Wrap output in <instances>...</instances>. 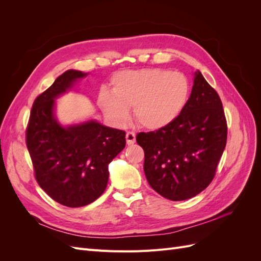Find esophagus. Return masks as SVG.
<instances>
[{
  "instance_id": "34e87169",
  "label": "esophagus",
  "mask_w": 261,
  "mask_h": 261,
  "mask_svg": "<svg viewBox=\"0 0 261 261\" xmlns=\"http://www.w3.org/2000/svg\"><path fill=\"white\" fill-rule=\"evenodd\" d=\"M136 141V135L134 132H127L126 133V143L127 145H133Z\"/></svg>"
}]
</instances>
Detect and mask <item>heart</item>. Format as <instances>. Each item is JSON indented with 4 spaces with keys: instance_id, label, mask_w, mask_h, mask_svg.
Returning a JSON list of instances; mask_svg holds the SVG:
<instances>
[{
    "instance_id": "1",
    "label": "heart",
    "mask_w": 261,
    "mask_h": 261,
    "mask_svg": "<svg viewBox=\"0 0 261 261\" xmlns=\"http://www.w3.org/2000/svg\"><path fill=\"white\" fill-rule=\"evenodd\" d=\"M191 87L179 72L163 68L125 70L112 80V94L101 91L99 106L116 124L128 117L134 108L135 121L147 129H159L169 125L183 111Z\"/></svg>"
}]
</instances>
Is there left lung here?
<instances>
[{
	"label": "left lung",
	"instance_id": "8db88e82",
	"mask_svg": "<svg viewBox=\"0 0 261 261\" xmlns=\"http://www.w3.org/2000/svg\"><path fill=\"white\" fill-rule=\"evenodd\" d=\"M226 138L222 102L198 70L191 97L175 120L154 132L137 134L149 185L173 201L198 195L216 175Z\"/></svg>",
	"mask_w": 261,
	"mask_h": 261
}]
</instances>
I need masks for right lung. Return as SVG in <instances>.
<instances>
[{"instance_id":"1","label":"right lung","mask_w":261,"mask_h":261,"mask_svg":"<svg viewBox=\"0 0 261 261\" xmlns=\"http://www.w3.org/2000/svg\"><path fill=\"white\" fill-rule=\"evenodd\" d=\"M86 74L69 69L36 98L26 128V145L37 183L53 200L84 207L103 194L109 163L125 147V132L89 121L62 127L54 99Z\"/></svg>"}]
</instances>
